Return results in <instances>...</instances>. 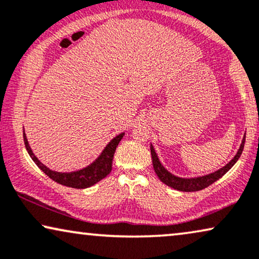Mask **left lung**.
I'll return each instance as SVG.
<instances>
[{"mask_svg": "<svg viewBox=\"0 0 259 259\" xmlns=\"http://www.w3.org/2000/svg\"><path fill=\"white\" fill-rule=\"evenodd\" d=\"M244 144H245V136L243 137L242 144H240L237 154L234 155V157L229 162V163L224 165V167L220 168V169L215 170L214 173L202 175V177H198V178H180V177H177V175L171 174L169 170L165 169L164 165L161 163L160 160H158V156L156 151L154 149L153 144H150V153H151V160H153V167H154L155 173H156L158 179H160L163 184L169 186L171 188L177 189V191L196 192L208 187V186L212 185L213 182L219 180L223 175H225L227 171L233 167V164L238 161V158L240 157V155H242L243 149H244Z\"/></svg>", "mask_w": 259, "mask_h": 259, "instance_id": "left-lung-1", "label": "left lung"}]
</instances>
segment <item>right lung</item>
<instances>
[{
    "mask_svg": "<svg viewBox=\"0 0 259 259\" xmlns=\"http://www.w3.org/2000/svg\"><path fill=\"white\" fill-rule=\"evenodd\" d=\"M124 134L125 133H122L119 134V135H117L116 137H113V139L106 144V147L103 149L101 155H99L92 163L81 168V169L73 171H55L50 169L47 165H45L42 162L35 156V154L33 153L32 148H30L28 143V140H27L25 129H23V141H25L26 149L28 151L29 156L32 157V160L34 161V163H35L48 178H51L52 180L58 182V184L67 186V187L84 189L91 187V186H94L95 184H97V182L103 180V179L111 171L113 154H115L116 148L120 142V140L123 139Z\"/></svg>",
    "mask_w": 259,
    "mask_h": 259,
    "instance_id": "right-lung-1",
    "label": "right lung"
}]
</instances>
